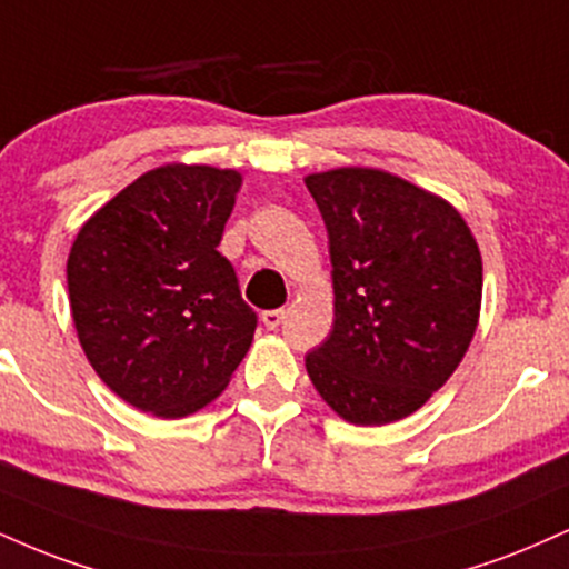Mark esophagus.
<instances>
[{"label": "esophagus", "mask_w": 569, "mask_h": 569, "mask_svg": "<svg viewBox=\"0 0 569 569\" xmlns=\"http://www.w3.org/2000/svg\"><path fill=\"white\" fill-rule=\"evenodd\" d=\"M286 318V310H264L262 312V323L264 328H270V331H276V328L283 323Z\"/></svg>", "instance_id": "1"}]
</instances>
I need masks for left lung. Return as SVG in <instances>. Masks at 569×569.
<instances>
[{
	"mask_svg": "<svg viewBox=\"0 0 569 569\" xmlns=\"http://www.w3.org/2000/svg\"><path fill=\"white\" fill-rule=\"evenodd\" d=\"M328 230L333 328L305 358L345 421L406 419L453 376L477 331L482 257L440 196L381 169L305 177Z\"/></svg>",
	"mask_w": 569,
	"mask_h": 569,
	"instance_id": "obj_1",
	"label": "left lung"
}]
</instances>
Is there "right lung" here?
I'll return each mask as SVG.
<instances>
[{"mask_svg": "<svg viewBox=\"0 0 569 569\" xmlns=\"http://www.w3.org/2000/svg\"><path fill=\"white\" fill-rule=\"evenodd\" d=\"M236 169H150L81 224L68 299L81 350L121 400L182 419L228 387L254 339L257 312L217 251Z\"/></svg>", "mask_w": 569, "mask_h": 569, "instance_id": "obj_1", "label": "right lung"}]
</instances>
